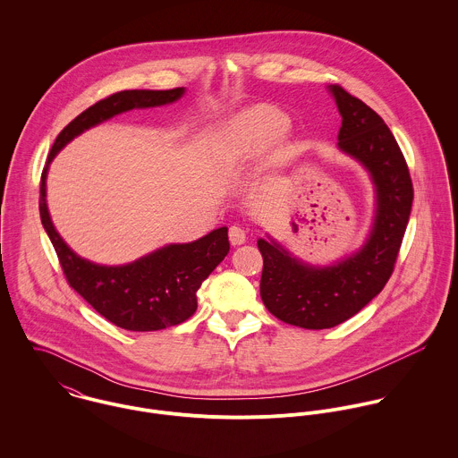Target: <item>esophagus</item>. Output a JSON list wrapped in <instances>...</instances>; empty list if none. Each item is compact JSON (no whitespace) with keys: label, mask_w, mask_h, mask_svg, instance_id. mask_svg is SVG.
Instances as JSON below:
<instances>
[{"label":"esophagus","mask_w":458,"mask_h":458,"mask_svg":"<svg viewBox=\"0 0 458 458\" xmlns=\"http://www.w3.org/2000/svg\"><path fill=\"white\" fill-rule=\"evenodd\" d=\"M229 240H231L233 245H242V243H245V240H247L245 229H242L240 225H233V227L229 229Z\"/></svg>","instance_id":"esophagus-1"}]
</instances>
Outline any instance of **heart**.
I'll list each match as a JSON object with an SVG mask.
<instances>
[{
	"mask_svg": "<svg viewBox=\"0 0 458 458\" xmlns=\"http://www.w3.org/2000/svg\"><path fill=\"white\" fill-rule=\"evenodd\" d=\"M287 118L275 107L252 106L227 120L215 135V158L220 167H233L269 148L273 160L287 148Z\"/></svg>",
	"mask_w": 458,
	"mask_h": 458,
	"instance_id": "obj_1",
	"label": "heart"
}]
</instances>
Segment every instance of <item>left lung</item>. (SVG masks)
<instances>
[{"instance_id": "left-lung-1", "label": "left lung", "mask_w": 458, "mask_h": 458, "mask_svg": "<svg viewBox=\"0 0 458 458\" xmlns=\"http://www.w3.org/2000/svg\"><path fill=\"white\" fill-rule=\"evenodd\" d=\"M327 93L342 116L336 148L369 174L374 215L363 243L327 264L298 258L267 233L258 240L262 303L280 321L305 329L336 327L383 291L412 206L409 169L383 118L340 86H327Z\"/></svg>"}]
</instances>
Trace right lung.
Masks as SVG:
<instances>
[{
    "mask_svg": "<svg viewBox=\"0 0 458 458\" xmlns=\"http://www.w3.org/2000/svg\"><path fill=\"white\" fill-rule=\"evenodd\" d=\"M176 89H127L88 107L56 137L40 182L42 225L60 258L68 284L107 321L129 331H157L187 321L197 310V291L229 254L227 227L191 243H169L127 264H98L73 252L56 231L47 206V174L55 157L82 131L131 109L174 104Z\"/></svg>",
    "mask_w": 458,
    "mask_h": 458,
    "instance_id": "add662e5",
    "label": "right lung"
}]
</instances>
